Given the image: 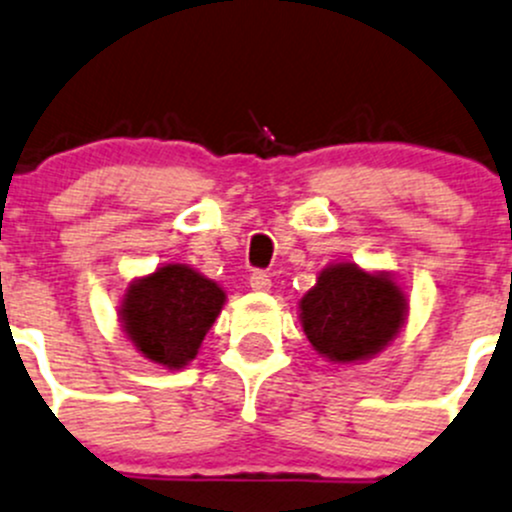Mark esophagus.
<instances>
[{
  "instance_id": "esophagus-1",
  "label": "esophagus",
  "mask_w": 512,
  "mask_h": 512,
  "mask_svg": "<svg viewBox=\"0 0 512 512\" xmlns=\"http://www.w3.org/2000/svg\"><path fill=\"white\" fill-rule=\"evenodd\" d=\"M249 286L254 288V291H268V288H271V276H268L266 271H254L249 276Z\"/></svg>"
}]
</instances>
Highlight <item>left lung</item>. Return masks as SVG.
<instances>
[{"label":"left lung","mask_w":512,"mask_h":512,"mask_svg":"<svg viewBox=\"0 0 512 512\" xmlns=\"http://www.w3.org/2000/svg\"><path fill=\"white\" fill-rule=\"evenodd\" d=\"M407 315V298L382 273L335 263L300 300L310 345L333 362L365 360L394 340Z\"/></svg>","instance_id":"obj_1"}]
</instances>
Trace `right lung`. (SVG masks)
I'll use <instances>...</instances> for the list:
<instances>
[{"label": "right lung", "instance_id": "right-lung-1", "mask_svg": "<svg viewBox=\"0 0 512 512\" xmlns=\"http://www.w3.org/2000/svg\"><path fill=\"white\" fill-rule=\"evenodd\" d=\"M224 291L182 263H167L128 288L123 328L152 362L179 370L194 360L224 305Z\"/></svg>", "mask_w": 512, "mask_h": 512}]
</instances>
